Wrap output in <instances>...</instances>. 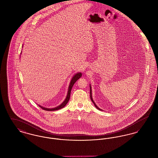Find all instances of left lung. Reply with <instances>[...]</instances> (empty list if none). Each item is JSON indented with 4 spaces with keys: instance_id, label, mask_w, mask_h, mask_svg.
Masks as SVG:
<instances>
[{
    "instance_id": "left-lung-1",
    "label": "left lung",
    "mask_w": 158,
    "mask_h": 158,
    "mask_svg": "<svg viewBox=\"0 0 158 158\" xmlns=\"http://www.w3.org/2000/svg\"><path fill=\"white\" fill-rule=\"evenodd\" d=\"M91 92H92V90H91V87H90V99H91V101H92V102H93V103H94V105H95V107H96V108H97V109H98V110H101V111H102V110H101V109H100V108H98V106H97V105H96V104H95V102H94V101H93V99H92V93H91Z\"/></svg>"
}]
</instances>
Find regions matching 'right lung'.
Listing matches in <instances>:
<instances>
[{
  "mask_svg": "<svg viewBox=\"0 0 158 158\" xmlns=\"http://www.w3.org/2000/svg\"><path fill=\"white\" fill-rule=\"evenodd\" d=\"M82 76V73H77V74H76L73 77V78L71 80V82L70 83V85H69V90H68V95H67V97L66 98V99L64 100V101L61 104V105L56 107V108H44V107H43L40 105H39V106L40 108H41L43 110H45V111H56V110H60L61 108H63L64 106H65V105L67 104V103L68 102V101H69V99H70V92H71V90H72V88L74 85V83Z\"/></svg>",
  "mask_w": 158,
  "mask_h": 158,
  "instance_id": "right-lung-1",
  "label": "right lung"
}]
</instances>
